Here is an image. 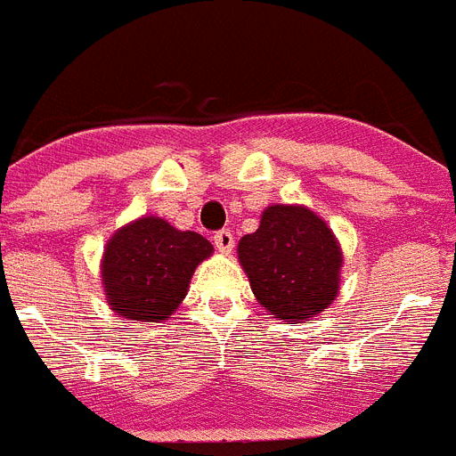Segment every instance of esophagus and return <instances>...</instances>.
<instances>
[{
    "instance_id": "1",
    "label": "esophagus",
    "mask_w": 456,
    "mask_h": 456,
    "mask_svg": "<svg viewBox=\"0 0 456 456\" xmlns=\"http://www.w3.org/2000/svg\"><path fill=\"white\" fill-rule=\"evenodd\" d=\"M214 247L219 248L221 254H231L232 247H235V237L231 231H219L214 235Z\"/></svg>"
}]
</instances>
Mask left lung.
Here are the masks:
<instances>
[{"label":"left lung","instance_id":"1","mask_svg":"<svg viewBox=\"0 0 456 456\" xmlns=\"http://www.w3.org/2000/svg\"><path fill=\"white\" fill-rule=\"evenodd\" d=\"M251 290L270 316L302 322L339 295L344 254L332 228L302 205H272L237 244Z\"/></svg>","mask_w":456,"mask_h":456}]
</instances>
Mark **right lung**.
<instances>
[{
	"mask_svg": "<svg viewBox=\"0 0 456 456\" xmlns=\"http://www.w3.org/2000/svg\"><path fill=\"white\" fill-rule=\"evenodd\" d=\"M212 244L159 216H140L108 240L101 279L108 305L128 322H163L189 293L191 276Z\"/></svg>",
	"mask_w": 456,
	"mask_h": 456,
	"instance_id": "add662e5",
	"label": "right lung"
}]
</instances>
